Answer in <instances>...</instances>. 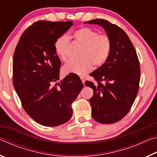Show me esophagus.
Wrapping results in <instances>:
<instances>
[{
  "label": "esophagus",
  "instance_id": "1",
  "mask_svg": "<svg viewBox=\"0 0 157 157\" xmlns=\"http://www.w3.org/2000/svg\"><path fill=\"white\" fill-rule=\"evenodd\" d=\"M80 79H81V80H82V83H83V84L84 85V82H85L84 78H83V77H80Z\"/></svg>",
  "mask_w": 157,
  "mask_h": 157
}]
</instances>
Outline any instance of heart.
<instances>
[{
    "label": "heart",
    "instance_id": "1",
    "mask_svg": "<svg viewBox=\"0 0 157 157\" xmlns=\"http://www.w3.org/2000/svg\"><path fill=\"white\" fill-rule=\"evenodd\" d=\"M75 42L82 46L78 57L80 59L71 60L63 66L65 74L84 75L92 68V64L98 67L107 59L111 49V41L107 34H98L97 31L89 28H82L74 32ZM68 37L62 35L55 43V49L58 57L62 61L68 57Z\"/></svg>",
    "mask_w": 157,
    "mask_h": 157
}]
</instances>
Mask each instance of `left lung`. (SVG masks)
I'll return each mask as SVG.
<instances>
[{"label":"left lung","instance_id":"8db88e82","mask_svg":"<svg viewBox=\"0 0 157 157\" xmlns=\"http://www.w3.org/2000/svg\"><path fill=\"white\" fill-rule=\"evenodd\" d=\"M84 23L102 26L111 41L105 63L90 74L98 83L85 82L94 91L90 99L92 117L100 123H116L129 112L139 91L140 70L136 52L127 34L116 25L100 18Z\"/></svg>","mask_w":157,"mask_h":157}]
</instances>
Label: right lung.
I'll list each match as a JSON object with an SVG mask.
<instances>
[{"mask_svg":"<svg viewBox=\"0 0 157 157\" xmlns=\"http://www.w3.org/2000/svg\"><path fill=\"white\" fill-rule=\"evenodd\" d=\"M73 24L37 21L26 29L16 47L13 84L25 112L44 126H59L70 120L71 103L83 88L76 74L57 82L61 61L55 43Z\"/></svg>","mask_w":157,"mask_h":157,"instance_id":"add662e5","label":"right lung"}]
</instances>
